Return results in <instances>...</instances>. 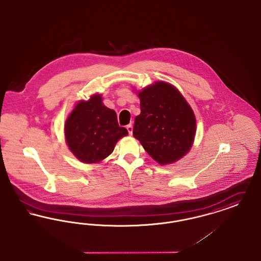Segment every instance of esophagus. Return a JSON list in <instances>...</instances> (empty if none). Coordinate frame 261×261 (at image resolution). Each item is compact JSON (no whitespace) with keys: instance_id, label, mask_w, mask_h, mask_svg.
Wrapping results in <instances>:
<instances>
[{"instance_id":"obj_1","label":"esophagus","mask_w":261,"mask_h":261,"mask_svg":"<svg viewBox=\"0 0 261 261\" xmlns=\"http://www.w3.org/2000/svg\"><path fill=\"white\" fill-rule=\"evenodd\" d=\"M126 128H127V130H128V133L131 135V134H132V128H133V127H132V124L127 125V126H126Z\"/></svg>"}]
</instances>
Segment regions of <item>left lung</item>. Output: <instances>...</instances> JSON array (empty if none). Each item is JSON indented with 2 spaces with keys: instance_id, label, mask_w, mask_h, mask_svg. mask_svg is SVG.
Instances as JSON below:
<instances>
[{
  "instance_id": "obj_1",
  "label": "left lung",
  "mask_w": 261,
  "mask_h": 261,
  "mask_svg": "<svg viewBox=\"0 0 261 261\" xmlns=\"http://www.w3.org/2000/svg\"><path fill=\"white\" fill-rule=\"evenodd\" d=\"M141 113L133 136L160 165L176 162L187 153L195 136V116L173 86L158 82L139 92Z\"/></svg>"
}]
</instances>
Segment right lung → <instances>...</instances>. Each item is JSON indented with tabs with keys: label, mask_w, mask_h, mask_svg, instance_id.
Returning a JSON list of instances; mask_svg holds the SVG:
<instances>
[{
	"label": "right lung",
	"mask_w": 261,
	"mask_h": 261,
	"mask_svg": "<svg viewBox=\"0 0 261 261\" xmlns=\"http://www.w3.org/2000/svg\"><path fill=\"white\" fill-rule=\"evenodd\" d=\"M128 131L120 127L116 112L103 106L101 96L80 101L65 124V136L71 152L83 163L93 164L113 152L117 141Z\"/></svg>",
	"instance_id": "obj_1"
}]
</instances>
